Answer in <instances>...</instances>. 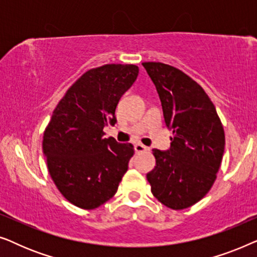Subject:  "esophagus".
<instances>
[{
	"mask_svg": "<svg viewBox=\"0 0 257 257\" xmlns=\"http://www.w3.org/2000/svg\"><path fill=\"white\" fill-rule=\"evenodd\" d=\"M135 151H136V153L145 152V151H149V147H146L145 145H143V144H140V143H137L135 145Z\"/></svg>",
	"mask_w": 257,
	"mask_h": 257,
	"instance_id": "34e87169",
	"label": "esophagus"
}]
</instances>
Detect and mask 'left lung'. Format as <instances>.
I'll list each match as a JSON object with an SVG mask.
<instances>
[{"label": "left lung", "mask_w": 257, "mask_h": 257, "mask_svg": "<svg viewBox=\"0 0 257 257\" xmlns=\"http://www.w3.org/2000/svg\"><path fill=\"white\" fill-rule=\"evenodd\" d=\"M173 131L170 151L153 150L156 165L146 175L152 194L168 208L180 210L200 201L212 188L224 152V131L205 90L180 69L145 62Z\"/></svg>", "instance_id": "1"}]
</instances>
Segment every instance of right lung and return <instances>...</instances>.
<instances>
[{
	"label": "right lung",
	"instance_id": "right-lung-1",
	"mask_svg": "<svg viewBox=\"0 0 257 257\" xmlns=\"http://www.w3.org/2000/svg\"><path fill=\"white\" fill-rule=\"evenodd\" d=\"M139 73L133 64L87 70L66 91L43 136L48 171L61 194L82 209H94L117 193L135 149L104 138L115 107Z\"/></svg>",
	"mask_w": 257,
	"mask_h": 257
}]
</instances>
